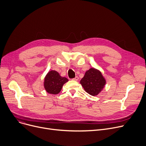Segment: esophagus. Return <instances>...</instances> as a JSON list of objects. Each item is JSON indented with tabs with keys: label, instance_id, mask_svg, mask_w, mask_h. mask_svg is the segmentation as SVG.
Here are the masks:
<instances>
[{
	"label": "esophagus",
	"instance_id": "obj_1",
	"mask_svg": "<svg viewBox=\"0 0 146 146\" xmlns=\"http://www.w3.org/2000/svg\"><path fill=\"white\" fill-rule=\"evenodd\" d=\"M73 80H75V81H77V80H79V77H78V76H76V77H74V78L73 79Z\"/></svg>",
	"mask_w": 146,
	"mask_h": 146
}]
</instances>
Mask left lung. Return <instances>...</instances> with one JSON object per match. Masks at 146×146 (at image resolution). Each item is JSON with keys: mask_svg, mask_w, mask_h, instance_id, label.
<instances>
[{"mask_svg": "<svg viewBox=\"0 0 146 146\" xmlns=\"http://www.w3.org/2000/svg\"><path fill=\"white\" fill-rule=\"evenodd\" d=\"M80 83L87 93L97 96L103 89L106 80L100 71L91 68L86 72Z\"/></svg>", "mask_w": 146, "mask_h": 146, "instance_id": "8db88e82", "label": "left lung"}]
</instances>
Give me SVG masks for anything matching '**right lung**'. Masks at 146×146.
Masks as SVG:
<instances>
[{"mask_svg":"<svg viewBox=\"0 0 146 146\" xmlns=\"http://www.w3.org/2000/svg\"><path fill=\"white\" fill-rule=\"evenodd\" d=\"M68 81L67 78L60 76L56 71L52 70L45 77L44 86L47 93L56 94L61 91L63 84Z\"/></svg>","mask_w":146,"mask_h":146,"instance_id":"1","label":"right lung"}]
</instances>
